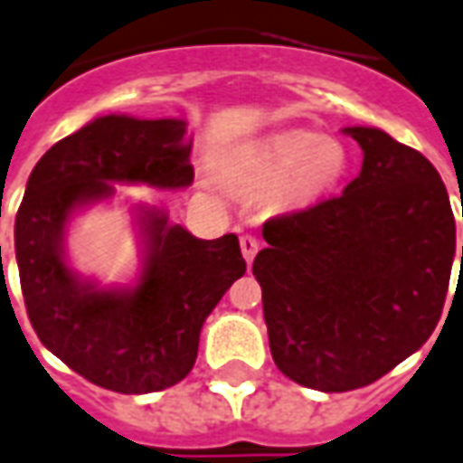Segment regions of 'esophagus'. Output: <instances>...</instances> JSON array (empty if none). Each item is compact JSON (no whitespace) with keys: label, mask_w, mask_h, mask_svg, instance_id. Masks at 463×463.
I'll return each instance as SVG.
<instances>
[{"label":"esophagus","mask_w":463,"mask_h":463,"mask_svg":"<svg viewBox=\"0 0 463 463\" xmlns=\"http://www.w3.org/2000/svg\"><path fill=\"white\" fill-rule=\"evenodd\" d=\"M262 248V241H260L258 235H250V232H245L241 238V250H242V258L248 260V262H252V258L258 255V250Z\"/></svg>","instance_id":"1"}]
</instances>
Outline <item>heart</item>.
Returning <instances> with one entry per match:
<instances>
[{
  "instance_id": "obj_1",
  "label": "heart",
  "mask_w": 463,
  "mask_h": 463,
  "mask_svg": "<svg viewBox=\"0 0 463 463\" xmlns=\"http://www.w3.org/2000/svg\"><path fill=\"white\" fill-rule=\"evenodd\" d=\"M348 169L345 149L334 139L314 132H289L272 137L260 146L250 171L260 181H277L289 176L294 196L311 198L326 194L344 179Z\"/></svg>"
}]
</instances>
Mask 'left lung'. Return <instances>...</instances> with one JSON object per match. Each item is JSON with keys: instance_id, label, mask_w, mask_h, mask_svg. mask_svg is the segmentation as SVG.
Listing matches in <instances>:
<instances>
[{"instance_id": "1", "label": "left lung", "mask_w": 463, "mask_h": 463, "mask_svg": "<svg viewBox=\"0 0 463 463\" xmlns=\"http://www.w3.org/2000/svg\"><path fill=\"white\" fill-rule=\"evenodd\" d=\"M344 132L361 145V174L338 196L269 218L252 262L277 368L321 392L371 385L422 348L457 250L430 159L375 127Z\"/></svg>"}]
</instances>
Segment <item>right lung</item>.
Instances as JSON below:
<instances>
[{
    "label": "right lung",
    "instance_id": "1",
    "mask_svg": "<svg viewBox=\"0 0 463 463\" xmlns=\"http://www.w3.org/2000/svg\"><path fill=\"white\" fill-rule=\"evenodd\" d=\"M184 137L181 119H92L41 156L14 222L24 304L36 336L71 371L112 392H156L186 378L205 317L245 275L238 235L198 241L156 208L139 211L146 252L137 287L98 289L68 267L63 235L71 215L112 196L115 181L191 186Z\"/></svg>",
    "mask_w": 463,
    "mask_h": 463
}]
</instances>
